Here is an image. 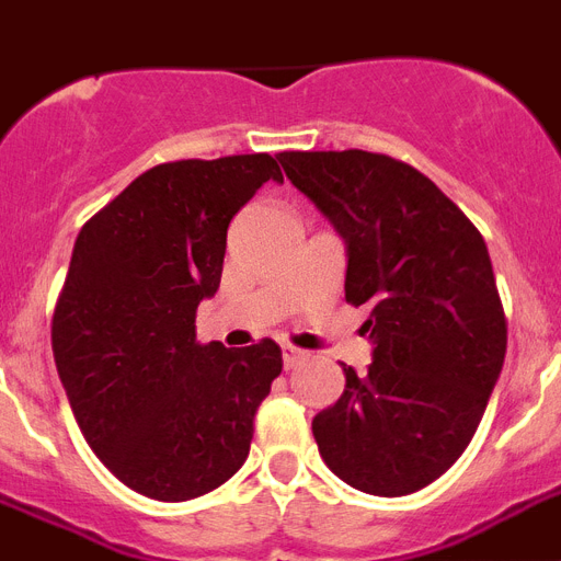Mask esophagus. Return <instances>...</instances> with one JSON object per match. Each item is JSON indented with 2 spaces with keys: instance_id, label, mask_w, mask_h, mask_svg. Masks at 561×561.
<instances>
[{
  "instance_id": "obj_1",
  "label": "esophagus",
  "mask_w": 561,
  "mask_h": 561,
  "mask_svg": "<svg viewBox=\"0 0 561 561\" xmlns=\"http://www.w3.org/2000/svg\"><path fill=\"white\" fill-rule=\"evenodd\" d=\"M304 358H307V353H304V350H298V346H291V344H284V367L286 369L298 367Z\"/></svg>"
}]
</instances>
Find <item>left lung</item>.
I'll return each instance as SVG.
<instances>
[{
    "label": "left lung",
    "mask_w": 561,
    "mask_h": 561,
    "mask_svg": "<svg viewBox=\"0 0 561 561\" xmlns=\"http://www.w3.org/2000/svg\"><path fill=\"white\" fill-rule=\"evenodd\" d=\"M286 178L346 240V304L373 364L312 419L332 473L373 496H407L447 473L488 410L507 318L488 243L419 169L373 151H284Z\"/></svg>",
    "instance_id": "8db88e82"
}]
</instances>
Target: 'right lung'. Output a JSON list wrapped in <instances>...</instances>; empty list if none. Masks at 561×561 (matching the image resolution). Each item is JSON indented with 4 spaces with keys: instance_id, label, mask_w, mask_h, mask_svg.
<instances>
[{
    "instance_id": "add662e5",
    "label": "right lung",
    "mask_w": 561,
    "mask_h": 561,
    "mask_svg": "<svg viewBox=\"0 0 561 561\" xmlns=\"http://www.w3.org/2000/svg\"><path fill=\"white\" fill-rule=\"evenodd\" d=\"M272 154L178 160L142 171L73 243L50 321L59 381L88 447L157 502H186L238 473L254 413L284 358L197 341V307L220 286L226 231Z\"/></svg>"
}]
</instances>
